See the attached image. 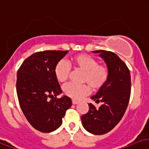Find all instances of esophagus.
I'll list each match as a JSON object with an SVG mask.
<instances>
[{"mask_svg": "<svg viewBox=\"0 0 149 149\" xmlns=\"http://www.w3.org/2000/svg\"><path fill=\"white\" fill-rule=\"evenodd\" d=\"M79 100H72V104H78V103H79Z\"/></svg>", "mask_w": 149, "mask_h": 149, "instance_id": "esophagus-1", "label": "esophagus"}]
</instances>
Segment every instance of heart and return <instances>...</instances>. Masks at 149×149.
<instances>
[{
	"label": "heart",
	"instance_id": "1",
	"mask_svg": "<svg viewBox=\"0 0 149 149\" xmlns=\"http://www.w3.org/2000/svg\"><path fill=\"white\" fill-rule=\"evenodd\" d=\"M71 64L77 69L84 71L82 81L89 84L95 90L100 89L108 81L109 76L108 68L98 63L96 59L89 55L79 54L74 56L71 60ZM70 71V65L64 60L58 62L54 69L55 76L60 82L68 80ZM63 91L68 97L73 99H80L89 93L90 87L87 84L68 83L63 87Z\"/></svg>",
	"mask_w": 149,
	"mask_h": 149
}]
</instances>
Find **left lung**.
<instances>
[{
  "label": "left lung",
  "instance_id": "left-lung-1",
  "mask_svg": "<svg viewBox=\"0 0 149 149\" xmlns=\"http://www.w3.org/2000/svg\"><path fill=\"white\" fill-rule=\"evenodd\" d=\"M108 66L109 76L107 82L91 97L101 102L99 108L89 104V111L81 116V123L87 131L101 135L111 131L119 123L128 106L131 81L129 68L118 56L110 51L97 50Z\"/></svg>",
  "mask_w": 149,
  "mask_h": 149
}]
</instances>
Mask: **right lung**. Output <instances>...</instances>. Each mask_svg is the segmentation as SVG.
<instances>
[{
	"mask_svg": "<svg viewBox=\"0 0 149 149\" xmlns=\"http://www.w3.org/2000/svg\"><path fill=\"white\" fill-rule=\"evenodd\" d=\"M68 52L46 50L27 57L17 71L16 92L20 108L34 129L42 133L54 131L72 103L62 93L54 73L55 67Z\"/></svg>",
	"mask_w": 149,
	"mask_h": 149,
	"instance_id": "right-lung-1",
	"label": "right lung"
}]
</instances>
